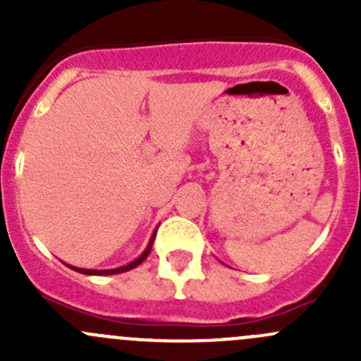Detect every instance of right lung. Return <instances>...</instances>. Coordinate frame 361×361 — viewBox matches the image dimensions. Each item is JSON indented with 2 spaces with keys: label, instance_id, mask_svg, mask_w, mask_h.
<instances>
[{
  "label": "right lung",
  "instance_id": "obj_1",
  "mask_svg": "<svg viewBox=\"0 0 361 361\" xmlns=\"http://www.w3.org/2000/svg\"><path fill=\"white\" fill-rule=\"evenodd\" d=\"M155 234H157V228H155L154 234H152L150 241H148L147 248H145L143 253H141L140 257L136 258V260L129 262V264L122 265V267H116V269H103V271H97V269H80V267H73V265H68V264H66V265H68L69 269H73V271L82 272V274H87V276H111V274H120V272H127V271H130V269L137 267V265L143 264V262L147 260V257H148V255H150V251H152V246H154Z\"/></svg>",
  "mask_w": 361,
  "mask_h": 361
}]
</instances>
